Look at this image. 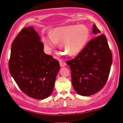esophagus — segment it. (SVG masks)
<instances>
[{
  "mask_svg": "<svg viewBox=\"0 0 123 123\" xmlns=\"http://www.w3.org/2000/svg\"><path fill=\"white\" fill-rule=\"evenodd\" d=\"M59 62H60V64L61 67H65V66H66V65H67V64H66V62L63 60H60Z\"/></svg>",
  "mask_w": 123,
  "mask_h": 123,
  "instance_id": "esophagus-1",
  "label": "esophagus"
}]
</instances>
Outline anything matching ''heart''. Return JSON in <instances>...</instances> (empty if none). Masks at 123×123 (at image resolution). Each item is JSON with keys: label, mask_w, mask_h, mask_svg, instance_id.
I'll use <instances>...</instances> for the list:
<instances>
[{"label": "heart", "mask_w": 123, "mask_h": 123, "mask_svg": "<svg viewBox=\"0 0 123 123\" xmlns=\"http://www.w3.org/2000/svg\"><path fill=\"white\" fill-rule=\"evenodd\" d=\"M89 31L84 25H68L56 27L50 35L43 38L46 48L51 50L55 48L57 43L68 56H74L80 53L87 42Z\"/></svg>", "instance_id": "obj_1"}]
</instances>
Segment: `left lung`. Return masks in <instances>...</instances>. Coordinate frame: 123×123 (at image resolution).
Instances as JSON below:
<instances>
[{
  "label": "left lung",
  "instance_id": "1",
  "mask_svg": "<svg viewBox=\"0 0 123 123\" xmlns=\"http://www.w3.org/2000/svg\"><path fill=\"white\" fill-rule=\"evenodd\" d=\"M92 32L99 35L101 31L93 24ZM112 63V52L105 35L89 40L76 57L67 61L75 91L84 96L99 92L108 80Z\"/></svg>",
  "mask_w": 123,
  "mask_h": 123
}]
</instances>
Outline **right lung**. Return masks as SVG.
Listing matches in <instances>:
<instances>
[{"instance_id": "obj_1", "label": "right lung", "mask_w": 123, "mask_h": 123, "mask_svg": "<svg viewBox=\"0 0 123 123\" xmlns=\"http://www.w3.org/2000/svg\"><path fill=\"white\" fill-rule=\"evenodd\" d=\"M9 71L20 89L32 98L43 99L52 93L60 64L43 51V43L33 27H24L11 45Z\"/></svg>"}]
</instances>
